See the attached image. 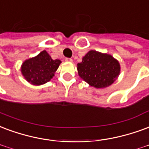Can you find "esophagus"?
<instances>
[{"label":"esophagus","mask_w":149,"mask_h":149,"mask_svg":"<svg viewBox=\"0 0 149 149\" xmlns=\"http://www.w3.org/2000/svg\"><path fill=\"white\" fill-rule=\"evenodd\" d=\"M65 61L66 62H72V58H66Z\"/></svg>","instance_id":"esophagus-1"}]
</instances>
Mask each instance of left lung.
Masks as SVG:
<instances>
[{"label": "left lung", "mask_w": 149, "mask_h": 149, "mask_svg": "<svg viewBox=\"0 0 149 149\" xmlns=\"http://www.w3.org/2000/svg\"><path fill=\"white\" fill-rule=\"evenodd\" d=\"M78 74L96 88L108 87L116 80L120 72L118 61L111 55L90 50L77 64Z\"/></svg>", "instance_id": "1"}]
</instances>
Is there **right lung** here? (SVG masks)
Returning <instances> with one entry per match:
<instances>
[{
    "label": "right lung",
    "instance_id": "1",
    "mask_svg": "<svg viewBox=\"0 0 149 149\" xmlns=\"http://www.w3.org/2000/svg\"><path fill=\"white\" fill-rule=\"evenodd\" d=\"M60 60H53L46 50L35 58L24 61L21 66L24 78L34 85H41L51 80L61 64Z\"/></svg>",
    "mask_w": 149,
    "mask_h": 149
}]
</instances>
